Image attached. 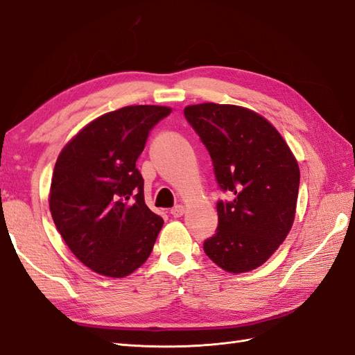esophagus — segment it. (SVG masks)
<instances>
[{
    "mask_svg": "<svg viewBox=\"0 0 355 355\" xmlns=\"http://www.w3.org/2000/svg\"><path fill=\"white\" fill-rule=\"evenodd\" d=\"M170 213H171V214H173V216H175V218H180V216H182V214H184V213H185V207H184V206H182V204H178V206H175L173 209H171V210H170Z\"/></svg>",
    "mask_w": 355,
    "mask_h": 355,
    "instance_id": "obj_1",
    "label": "esophagus"
}]
</instances>
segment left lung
<instances>
[{"label": "left lung", "mask_w": 355, "mask_h": 355, "mask_svg": "<svg viewBox=\"0 0 355 355\" xmlns=\"http://www.w3.org/2000/svg\"><path fill=\"white\" fill-rule=\"evenodd\" d=\"M206 145L222 191L216 234L204 252L222 270H256L286 240L296 213L299 166L277 128L259 114L237 105L200 103L184 110Z\"/></svg>", "instance_id": "1"}]
</instances>
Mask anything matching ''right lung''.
<instances>
[{
	"label": "right lung",
	"instance_id": "1",
	"mask_svg": "<svg viewBox=\"0 0 355 355\" xmlns=\"http://www.w3.org/2000/svg\"><path fill=\"white\" fill-rule=\"evenodd\" d=\"M168 106L135 105L103 114L62 149L50 211L69 250L92 271L123 278L153 252L164 220L145 204L136 168L151 128Z\"/></svg>",
	"mask_w": 355,
	"mask_h": 355
}]
</instances>
